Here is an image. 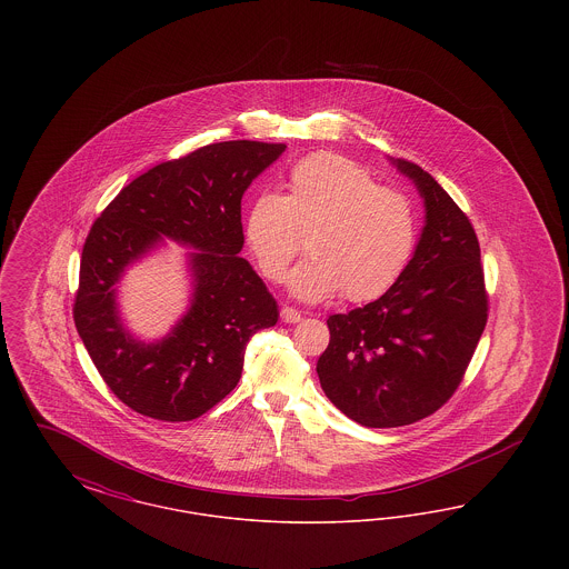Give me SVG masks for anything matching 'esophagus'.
Returning a JSON list of instances; mask_svg holds the SVG:
<instances>
[{
    "label": "esophagus",
    "instance_id": "34e87169",
    "mask_svg": "<svg viewBox=\"0 0 569 569\" xmlns=\"http://www.w3.org/2000/svg\"><path fill=\"white\" fill-rule=\"evenodd\" d=\"M281 320H283L286 325H297V322L302 320V316H300V311L292 309V307H283V309H281Z\"/></svg>",
    "mask_w": 569,
    "mask_h": 569
}]
</instances>
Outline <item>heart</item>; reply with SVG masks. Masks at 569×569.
I'll return each instance as SVG.
<instances>
[{
  "label": "heart",
  "instance_id": "b5f03b06",
  "mask_svg": "<svg viewBox=\"0 0 569 569\" xmlns=\"http://www.w3.org/2000/svg\"><path fill=\"white\" fill-rule=\"evenodd\" d=\"M302 237L311 256L290 274V290L302 300L343 290L348 300L367 302L406 272L418 219L406 193L378 186L365 166L313 153L292 166L281 196H258L244 216V243L272 283L286 277Z\"/></svg>",
  "mask_w": 569,
  "mask_h": 569
}]
</instances>
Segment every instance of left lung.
I'll list each match as a JSON object with an SVG mask.
<instances>
[{"label":"left lung","instance_id":"obj_1","mask_svg":"<svg viewBox=\"0 0 569 569\" xmlns=\"http://www.w3.org/2000/svg\"><path fill=\"white\" fill-rule=\"evenodd\" d=\"M425 198L427 221L401 279L326 320L318 378L332 406L369 429L413 425L457 392L488 318L476 230L418 163L392 160Z\"/></svg>","mask_w":569,"mask_h":569}]
</instances>
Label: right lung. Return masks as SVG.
I'll use <instances>...</instances> for the list:
<instances>
[{
  "label": "right lung",
  "mask_w": 569,
  "mask_h": 569,
  "mask_svg": "<svg viewBox=\"0 0 569 569\" xmlns=\"http://www.w3.org/2000/svg\"><path fill=\"white\" fill-rule=\"evenodd\" d=\"M286 144L228 140L158 163L114 196L82 244L74 325L112 395L142 416L188 422L234 390L247 341L277 325L264 281L239 256L241 198ZM190 243L194 295L189 313L158 345L120 325L113 283L161 237Z\"/></svg>",
  "instance_id": "1"
}]
</instances>
